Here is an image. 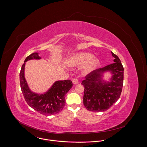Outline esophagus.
Here are the masks:
<instances>
[{
    "label": "esophagus",
    "mask_w": 147,
    "mask_h": 147,
    "mask_svg": "<svg viewBox=\"0 0 147 147\" xmlns=\"http://www.w3.org/2000/svg\"><path fill=\"white\" fill-rule=\"evenodd\" d=\"M72 82H73L74 85H76V84H78V80L77 78H74L72 80Z\"/></svg>",
    "instance_id": "34e87169"
}]
</instances>
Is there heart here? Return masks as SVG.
Instances as JSON below:
<instances>
[{
  "instance_id": "obj_1",
  "label": "heart",
  "mask_w": 147,
  "mask_h": 147,
  "mask_svg": "<svg viewBox=\"0 0 147 147\" xmlns=\"http://www.w3.org/2000/svg\"><path fill=\"white\" fill-rule=\"evenodd\" d=\"M99 63V60L89 52L76 53L66 60V64L69 67H77L84 65L82 69L83 74H88L92 72L98 67Z\"/></svg>"
}]
</instances>
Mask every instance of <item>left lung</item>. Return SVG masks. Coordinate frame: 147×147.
<instances>
[{
    "mask_svg": "<svg viewBox=\"0 0 147 147\" xmlns=\"http://www.w3.org/2000/svg\"><path fill=\"white\" fill-rule=\"evenodd\" d=\"M111 53L113 63L93 71L81 82L84 87V105L88 111H105L120 98L123 84L124 68L118 56ZM105 72H109L112 75L109 82L102 78Z\"/></svg>",
    "mask_w": 147,
    "mask_h": 147,
    "instance_id": "obj_1",
    "label": "left lung"
}]
</instances>
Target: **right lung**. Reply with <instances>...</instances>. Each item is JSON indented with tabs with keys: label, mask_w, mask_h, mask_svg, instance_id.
Segmentation results:
<instances>
[{
	"label": "right lung",
	"mask_w": 147,
	"mask_h": 147,
	"mask_svg": "<svg viewBox=\"0 0 147 147\" xmlns=\"http://www.w3.org/2000/svg\"><path fill=\"white\" fill-rule=\"evenodd\" d=\"M40 59L37 52L26 57L20 73V87L25 100L30 107L44 115H53L63 109L66 103L65 95L73 87V83L70 80L56 81L44 94L32 92L24 76L26 62L30 60Z\"/></svg>",
	"instance_id": "obj_1"
}]
</instances>
